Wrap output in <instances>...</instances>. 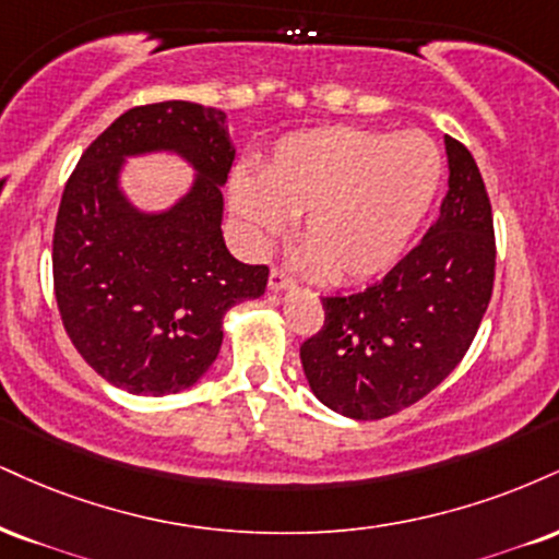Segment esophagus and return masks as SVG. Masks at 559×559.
Instances as JSON below:
<instances>
[{
	"mask_svg": "<svg viewBox=\"0 0 559 559\" xmlns=\"http://www.w3.org/2000/svg\"><path fill=\"white\" fill-rule=\"evenodd\" d=\"M292 286L294 278L286 271H281V267H273L271 275H267V288H271V292H286V288Z\"/></svg>",
	"mask_w": 559,
	"mask_h": 559,
	"instance_id": "1",
	"label": "esophagus"
}]
</instances>
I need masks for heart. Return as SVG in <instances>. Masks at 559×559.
<instances>
[{
    "mask_svg": "<svg viewBox=\"0 0 559 559\" xmlns=\"http://www.w3.org/2000/svg\"><path fill=\"white\" fill-rule=\"evenodd\" d=\"M442 171L440 147L421 132L328 127L281 140L260 177L234 174L228 198L250 250L271 247L301 215L299 265L361 284L403 258Z\"/></svg>",
    "mask_w": 559,
    "mask_h": 559,
    "instance_id": "b5f03b06",
    "label": "heart"
}]
</instances>
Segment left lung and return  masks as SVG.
<instances>
[{
	"instance_id": "1",
	"label": "left lung",
	"mask_w": 559,
	"mask_h": 559,
	"mask_svg": "<svg viewBox=\"0 0 559 559\" xmlns=\"http://www.w3.org/2000/svg\"><path fill=\"white\" fill-rule=\"evenodd\" d=\"M448 194L425 239L380 284L325 297V325L299 348L320 403L348 419H385L459 367L495 284L492 205L466 145L445 134Z\"/></svg>"
}]
</instances>
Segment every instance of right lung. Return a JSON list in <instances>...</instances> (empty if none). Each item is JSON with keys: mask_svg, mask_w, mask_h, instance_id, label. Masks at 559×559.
I'll return each mask as SVG.
<instances>
[{"mask_svg": "<svg viewBox=\"0 0 559 559\" xmlns=\"http://www.w3.org/2000/svg\"><path fill=\"white\" fill-rule=\"evenodd\" d=\"M171 152L193 185L164 212L121 190L127 157ZM226 114L190 100L134 106L80 156L53 226V294L64 331L106 382L132 395L192 388L213 365L234 305L265 294L267 267L226 250L234 164Z\"/></svg>", "mask_w": 559, "mask_h": 559, "instance_id": "obj_1", "label": "right lung"}]
</instances>
